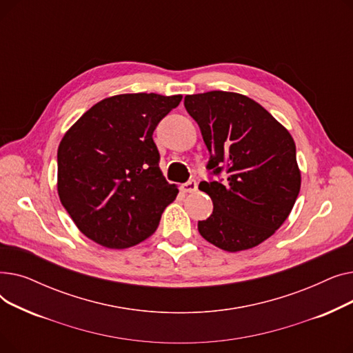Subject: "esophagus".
Instances as JSON below:
<instances>
[{"instance_id":"1","label":"esophagus","mask_w":353,"mask_h":353,"mask_svg":"<svg viewBox=\"0 0 353 353\" xmlns=\"http://www.w3.org/2000/svg\"><path fill=\"white\" fill-rule=\"evenodd\" d=\"M180 190H181L183 193H193V192H196V190H197V181H196V180H189L188 183L181 184Z\"/></svg>"}]
</instances>
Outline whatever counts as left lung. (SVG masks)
<instances>
[{"label": "left lung", "instance_id": "8db88e82", "mask_svg": "<svg viewBox=\"0 0 353 353\" xmlns=\"http://www.w3.org/2000/svg\"><path fill=\"white\" fill-rule=\"evenodd\" d=\"M184 107L200 127L212 176L201 181L213 213L197 223L212 245L240 252L265 242L293 209L301 190L296 145L288 130L254 100L229 91L184 97Z\"/></svg>", "mask_w": 353, "mask_h": 353}]
</instances>
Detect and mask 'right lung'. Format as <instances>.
Returning <instances> with one entry per match:
<instances>
[{"instance_id": "add662e5", "label": "right lung", "mask_w": 353, "mask_h": 353, "mask_svg": "<svg viewBox=\"0 0 353 353\" xmlns=\"http://www.w3.org/2000/svg\"><path fill=\"white\" fill-rule=\"evenodd\" d=\"M181 96L120 94L92 105L57 152L61 205L92 242L110 249L152 236L179 190L164 179L153 140Z\"/></svg>"}]
</instances>
